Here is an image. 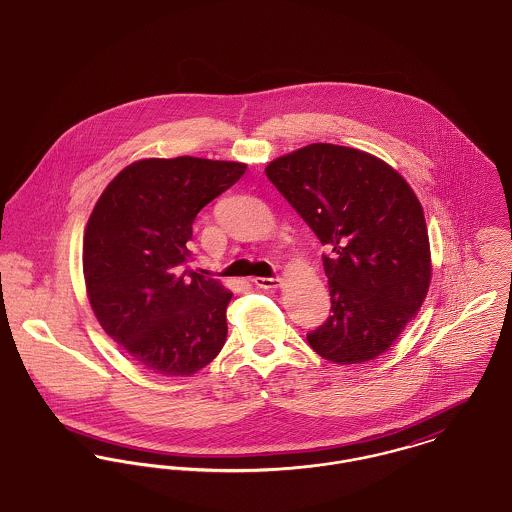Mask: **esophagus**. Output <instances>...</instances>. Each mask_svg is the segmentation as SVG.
Returning <instances> with one entry per match:
<instances>
[{"label":"esophagus","mask_w":512,"mask_h":512,"mask_svg":"<svg viewBox=\"0 0 512 512\" xmlns=\"http://www.w3.org/2000/svg\"><path fill=\"white\" fill-rule=\"evenodd\" d=\"M253 282H255V286H257V288H265V290H271V288H278L282 280H280L278 276H273V278L257 276V278H253Z\"/></svg>","instance_id":"esophagus-1"}]
</instances>
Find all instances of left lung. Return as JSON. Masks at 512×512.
Instances as JSON below:
<instances>
[{
	"mask_svg": "<svg viewBox=\"0 0 512 512\" xmlns=\"http://www.w3.org/2000/svg\"><path fill=\"white\" fill-rule=\"evenodd\" d=\"M265 173L314 230L329 278L331 315L308 333L337 364L374 360L423 306L433 275L423 206L392 165L362 150L310 144Z\"/></svg>",
	"mask_w": 512,
	"mask_h": 512,
	"instance_id": "8db88e82",
	"label": "left lung"
}]
</instances>
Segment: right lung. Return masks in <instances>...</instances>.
Returning <instances> with one entry per match:
<instances>
[{"label": "right lung", "mask_w": 512, "mask_h": 512, "mask_svg": "<svg viewBox=\"0 0 512 512\" xmlns=\"http://www.w3.org/2000/svg\"><path fill=\"white\" fill-rule=\"evenodd\" d=\"M239 161L140 159L97 200L83 236L91 310L132 360L161 376H191L228 337L232 292L183 269L198 212L245 173Z\"/></svg>", "instance_id": "right-lung-1"}]
</instances>
